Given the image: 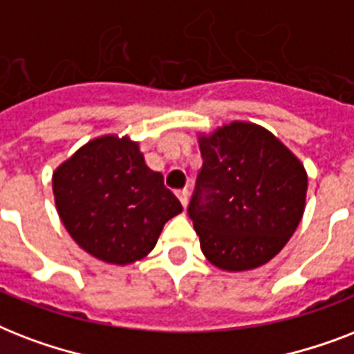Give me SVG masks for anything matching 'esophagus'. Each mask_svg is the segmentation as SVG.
<instances>
[{"instance_id":"34e87169","label":"esophagus","mask_w":354,"mask_h":354,"mask_svg":"<svg viewBox=\"0 0 354 354\" xmlns=\"http://www.w3.org/2000/svg\"><path fill=\"white\" fill-rule=\"evenodd\" d=\"M178 198L182 202L183 207H187V202H189V191L187 189H182V191H178Z\"/></svg>"}]
</instances>
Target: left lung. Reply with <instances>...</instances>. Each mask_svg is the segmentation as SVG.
Returning a JSON list of instances; mask_svg holds the SVG:
<instances>
[{
  "label": "left lung",
  "instance_id": "1",
  "mask_svg": "<svg viewBox=\"0 0 354 354\" xmlns=\"http://www.w3.org/2000/svg\"><path fill=\"white\" fill-rule=\"evenodd\" d=\"M202 169L189 204L205 259L226 272L263 266L301 222L307 171L274 133L233 121L200 133Z\"/></svg>",
  "mask_w": 354,
  "mask_h": 354
}]
</instances>
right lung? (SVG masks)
Here are the masks:
<instances>
[{
    "label": "right lung",
    "instance_id": "obj_1",
    "mask_svg": "<svg viewBox=\"0 0 354 354\" xmlns=\"http://www.w3.org/2000/svg\"><path fill=\"white\" fill-rule=\"evenodd\" d=\"M53 194L71 239L110 264L149 255L165 222L183 209L139 145L115 133L91 139L58 165Z\"/></svg>",
    "mask_w": 354,
    "mask_h": 354
}]
</instances>
